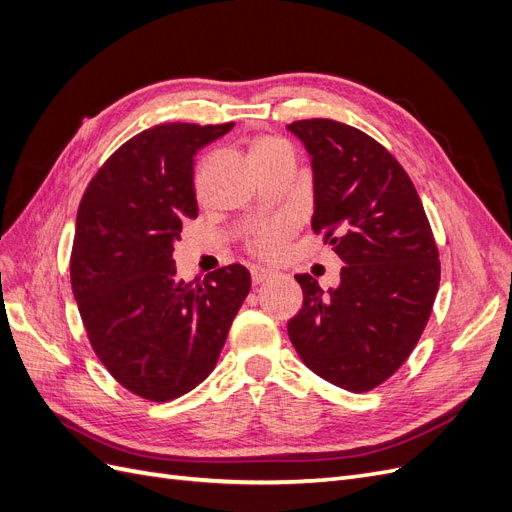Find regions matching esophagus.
I'll use <instances>...</instances> for the list:
<instances>
[{
  "instance_id": "1",
  "label": "esophagus",
  "mask_w": 512,
  "mask_h": 512,
  "mask_svg": "<svg viewBox=\"0 0 512 512\" xmlns=\"http://www.w3.org/2000/svg\"><path fill=\"white\" fill-rule=\"evenodd\" d=\"M273 275H275V271L269 269V267H252V282L254 284L267 282V280H271Z\"/></svg>"
}]
</instances>
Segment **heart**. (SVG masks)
I'll return each instance as SVG.
<instances>
[{"mask_svg": "<svg viewBox=\"0 0 512 512\" xmlns=\"http://www.w3.org/2000/svg\"><path fill=\"white\" fill-rule=\"evenodd\" d=\"M282 145L284 143L277 141V138H260V141H256V145L252 147V158L258 160L260 156H265V153H269V151H273L277 147H282ZM290 232H292V224L290 222H286V220L273 222L265 230H260L258 235H256V239L252 241L254 252L260 254V256H267V258L277 256V254L284 250V245H286V241L290 237Z\"/></svg>", "mask_w": 512, "mask_h": 512, "instance_id": "obj_1", "label": "heart"}]
</instances>
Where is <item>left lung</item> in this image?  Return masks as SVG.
<instances>
[{"label": "left lung", "mask_w": 512, "mask_h": 512, "mask_svg": "<svg viewBox=\"0 0 512 512\" xmlns=\"http://www.w3.org/2000/svg\"><path fill=\"white\" fill-rule=\"evenodd\" d=\"M314 173L312 228L346 267L335 288L294 275L301 312L288 337L327 382L363 393L391 378L414 350L440 286L438 247L401 164L374 138L333 119L286 126Z\"/></svg>", "instance_id": "1"}]
</instances>
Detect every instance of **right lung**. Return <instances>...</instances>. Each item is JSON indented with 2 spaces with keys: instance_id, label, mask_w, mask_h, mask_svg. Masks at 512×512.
Returning <instances> with one entry per match:
<instances>
[{
  "instance_id": "right-lung-1",
  "label": "right lung",
  "mask_w": 512,
  "mask_h": 512,
  "mask_svg": "<svg viewBox=\"0 0 512 512\" xmlns=\"http://www.w3.org/2000/svg\"><path fill=\"white\" fill-rule=\"evenodd\" d=\"M235 123H160L123 143L89 181L76 213L70 280L89 342L138 397L170 401L203 382L252 286L228 265L188 284L173 260L196 218L194 156Z\"/></svg>"
}]
</instances>
